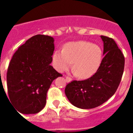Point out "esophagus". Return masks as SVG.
Instances as JSON below:
<instances>
[{"mask_svg": "<svg viewBox=\"0 0 133 133\" xmlns=\"http://www.w3.org/2000/svg\"><path fill=\"white\" fill-rule=\"evenodd\" d=\"M66 81L67 83H70V82H71V81H72V79H71L70 77H66Z\"/></svg>", "mask_w": 133, "mask_h": 133, "instance_id": "esophagus-1", "label": "esophagus"}]
</instances>
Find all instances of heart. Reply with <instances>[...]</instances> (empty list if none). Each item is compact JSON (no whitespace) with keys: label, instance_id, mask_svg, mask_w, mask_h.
I'll return each mask as SVG.
<instances>
[{"label":"heart","instance_id":"b5f03b06","mask_svg":"<svg viewBox=\"0 0 133 133\" xmlns=\"http://www.w3.org/2000/svg\"><path fill=\"white\" fill-rule=\"evenodd\" d=\"M101 60V49L88 41L67 43L63 50H56L52 56L53 66L57 71L64 72L73 63L74 72L83 79L90 78L97 72Z\"/></svg>","mask_w":133,"mask_h":133}]
</instances>
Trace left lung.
<instances>
[{"label":"left lung","instance_id":"8db88e82","mask_svg":"<svg viewBox=\"0 0 133 133\" xmlns=\"http://www.w3.org/2000/svg\"><path fill=\"white\" fill-rule=\"evenodd\" d=\"M103 57L97 72L84 81H73L66 86L65 95L74 106L82 109L101 105L115 93L121 81L124 57L112 38L101 36Z\"/></svg>","mask_w":133,"mask_h":133}]
</instances>
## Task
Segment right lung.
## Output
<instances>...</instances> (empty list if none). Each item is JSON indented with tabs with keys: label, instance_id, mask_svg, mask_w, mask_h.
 <instances>
[{
	"label": "right lung",
	"instance_id": "1",
	"mask_svg": "<svg viewBox=\"0 0 133 133\" xmlns=\"http://www.w3.org/2000/svg\"><path fill=\"white\" fill-rule=\"evenodd\" d=\"M55 40L37 35L14 54L6 75L10 101L22 114H36L46 103V93L55 78L63 75L52 66Z\"/></svg>",
	"mask_w": 133,
	"mask_h": 133
}]
</instances>
